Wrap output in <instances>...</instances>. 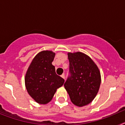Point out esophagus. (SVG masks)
Masks as SVG:
<instances>
[{
    "label": "esophagus",
    "instance_id": "esophagus-1",
    "mask_svg": "<svg viewBox=\"0 0 125 125\" xmlns=\"http://www.w3.org/2000/svg\"><path fill=\"white\" fill-rule=\"evenodd\" d=\"M61 76L62 78H63L64 79H65V75H64V74H62Z\"/></svg>",
    "mask_w": 125,
    "mask_h": 125
}]
</instances>
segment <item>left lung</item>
I'll list each match as a JSON object with an SVG mask.
<instances>
[{"instance_id": "obj_1", "label": "left lung", "mask_w": 125, "mask_h": 125, "mask_svg": "<svg viewBox=\"0 0 125 125\" xmlns=\"http://www.w3.org/2000/svg\"><path fill=\"white\" fill-rule=\"evenodd\" d=\"M69 76L64 88L73 103L83 106L91 102L98 92L101 84L99 69L92 59L80 52L68 53Z\"/></svg>"}]
</instances>
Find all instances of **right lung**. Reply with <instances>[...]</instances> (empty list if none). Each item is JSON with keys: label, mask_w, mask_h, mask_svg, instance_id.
Listing matches in <instances>:
<instances>
[{"label": "right lung", "mask_w": 125, "mask_h": 125, "mask_svg": "<svg viewBox=\"0 0 125 125\" xmlns=\"http://www.w3.org/2000/svg\"><path fill=\"white\" fill-rule=\"evenodd\" d=\"M55 53L43 51L38 53L29 66L25 77V87L29 95L39 104H47L52 99L64 79L56 74L52 64Z\"/></svg>", "instance_id": "right-lung-1"}]
</instances>
